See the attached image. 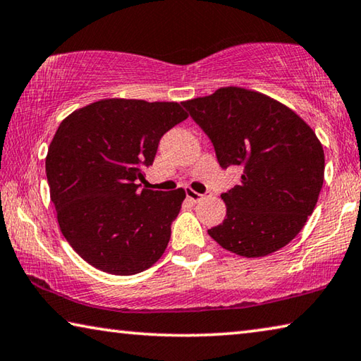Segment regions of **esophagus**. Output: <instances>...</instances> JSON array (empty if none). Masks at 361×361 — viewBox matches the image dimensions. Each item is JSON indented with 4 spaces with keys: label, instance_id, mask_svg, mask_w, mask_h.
<instances>
[{
    "label": "esophagus",
    "instance_id": "esophagus-1",
    "mask_svg": "<svg viewBox=\"0 0 361 361\" xmlns=\"http://www.w3.org/2000/svg\"><path fill=\"white\" fill-rule=\"evenodd\" d=\"M186 197H188V199H191L192 202H197L199 199H202L204 196H202V194L196 192V191H192V190H186Z\"/></svg>",
    "mask_w": 361,
    "mask_h": 361
}]
</instances>
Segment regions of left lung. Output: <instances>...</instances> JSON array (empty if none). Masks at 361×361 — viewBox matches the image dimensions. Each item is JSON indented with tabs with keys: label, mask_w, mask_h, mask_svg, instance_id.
<instances>
[{
	"label": "left lung",
	"mask_w": 361,
	"mask_h": 361,
	"mask_svg": "<svg viewBox=\"0 0 361 361\" xmlns=\"http://www.w3.org/2000/svg\"><path fill=\"white\" fill-rule=\"evenodd\" d=\"M181 104L209 136L220 167L243 170L239 185L221 194L226 216L210 238L247 259L289 244L323 186L324 152L314 131L281 102L238 87Z\"/></svg>",
	"instance_id": "obj_1"
}]
</instances>
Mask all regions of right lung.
<instances>
[{
    "instance_id": "right-lung-1",
    "label": "right lung",
    "mask_w": 361,
    "mask_h": 361,
    "mask_svg": "<svg viewBox=\"0 0 361 361\" xmlns=\"http://www.w3.org/2000/svg\"><path fill=\"white\" fill-rule=\"evenodd\" d=\"M188 118L178 102L102 99L64 118L51 141L47 176L59 228L101 271L147 270L167 249L185 190H141L159 141Z\"/></svg>"
}]
</instances>
